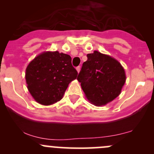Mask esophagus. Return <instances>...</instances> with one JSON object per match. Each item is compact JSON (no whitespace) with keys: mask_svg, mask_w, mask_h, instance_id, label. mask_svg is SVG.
<instances>
[{"mask_svg":"<svg viewBox=\"0 0 154 154\" xmlns=\"http://www.w3.org/2000/svg\"><path fill=\"white\" fill-rule=\"evenodd\" d=\"M76 69H77V72H80V66H78V67H77L76 68Z\"/></svg>","mask_w":154,"mask_h":154,"instance_id":"34e87169","label":"esophagus"}]
</instances>
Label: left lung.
I'll return each mask as SVG.
<instances>
[{
    "label": "left lung",
    "instance_id": "1",
    "mask_svg": "<svg viewBox=\"0 0 154 154\" xmlns=\"http://www.w3.org/2000/svg\"><path fill=\"white\" fill-rule=\"evenodd\" d=\"M77 77L86 98L95 106H103L121 94L125 71L116 59L97 51L87 54Z\"/></svg>",
    "mask_w": 154,
    "mask_h": 154
}]
</instances>
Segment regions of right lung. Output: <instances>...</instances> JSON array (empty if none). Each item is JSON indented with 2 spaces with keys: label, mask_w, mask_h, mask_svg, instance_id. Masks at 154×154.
Instances as JSON below:
<instances>
[{
  "label": "right lung",
  "mask_w": 154,
  "mask_h": 154,
  "mask_svg": "<svg viewBox=\"0 0 154 154\" xmlns=\"http://www.w3.org/2000/svg\"><path fill=\"white\" fill-rule=\"evenodd\" d=\"M77 71L71 57L59 51H47L34 58L26 68L25 79L29 93L36 102L48 106L61 100Z\"/></svg>",
  "instance_id": "add662e5"
}]
</instances>
